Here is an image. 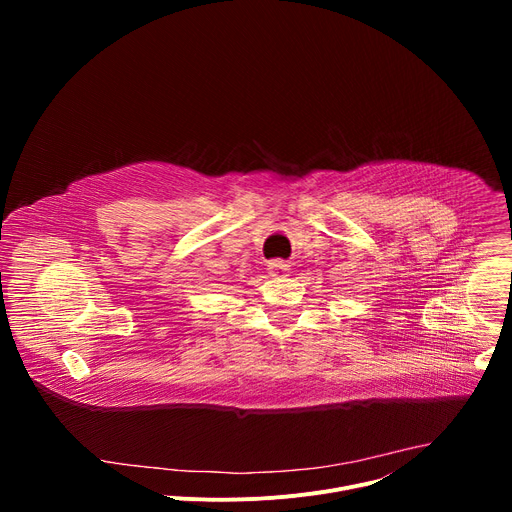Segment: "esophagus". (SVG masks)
Returning <instances> with one entry per match:
<instances>
[{
    "label": "esophagus",
    "instance_id": "obj_1",
    "mask_svg": "<svg viewBox=\"0 0 512 512\" xmlns=\"http://www.w3.org/2000/svg\"><path fill=\"white\" fill-rule=\"evenodd\" d=\"M267 271L271 277H287L289 275V265L285 261L273 259L267 263Z\"/></svg>",
    "mask_w": 512,
    "mask_h": 512
}]
</instances>
